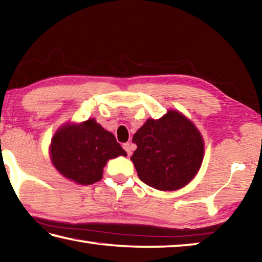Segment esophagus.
I'll return each mask as SVG.
<instances>
[{
	"label": "esophagus",
	"instance_id": "esophagus-1",
	"mask_svg": "<svg viewBox=\"0 0 262 262\" xmlns=\"http://www.w3.org/2000/svg\"><path fill=\"white\" fill-rule=\"evenodd\" d=\"M122 148L126 150V152L128 154V156H129V155L132 154V145H130V143H128V142H127V143H123L122 144Z\"/></svg>",
	"mask_w": 262,
	"mask_h": 262
}]
</instances>
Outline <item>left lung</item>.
Listing matches in <instances>:
<instances>
[{"mask_svg": "<svg viewBox=\"0 0 262 262\" xmlns=\"http://www.w3.org/2000/svg\"><path fill=\"white\" fill-rule=\"evenodd\" d=\"M130 157L139 178L159 190L183 188L200 170L203 139L185 115L168 110L158 120L148 119L133 136Z\"/></svg>", "mask_w": 262, "mask_h": 262, "instance_id": "obj_1", "label": "left lung"}]
</instances>
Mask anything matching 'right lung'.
<instances>
[{
  "label": "right lung",
  "mask_w": 262,
  "mask_h": 262,
  "mask_svg": "<svg viewBox=\"0 0 262 262\" xmlns=\"http://www.w3.org/2000/svg\"><path fill=\"white\" fill-rule=\"evenodd\" d=\"M50 155L56 170L79 185L99 181L108 159L127 156L112 133L105 130L95 119L57 129Z\"/></svg>",
  "instance_id": "right-lung-1"
}]
</instances>
